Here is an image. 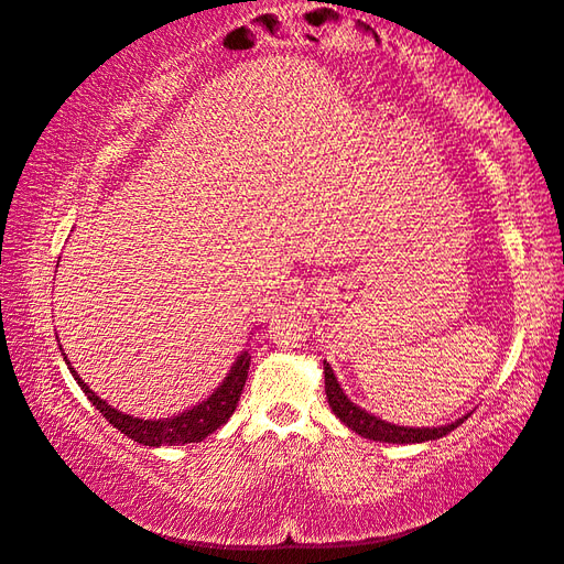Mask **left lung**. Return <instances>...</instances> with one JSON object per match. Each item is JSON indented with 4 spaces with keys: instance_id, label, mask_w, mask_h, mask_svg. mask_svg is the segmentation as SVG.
<instances>
[{
    "instance_id": "8db88e82",
    "label": "left lung",
    "mask_w": 564,
    "mask_h": 564,
    "mask_svg": "<svg viewBox=\"0 0 564 564\" xmlns=\"http://www.w3.org/2000/svg\"><path fill=\"white\" fill-rule=\"evenodd\" d=\"M324 391H327V399H329V406L332 411L337 413V419L341 423H347V426L359 433L364 438H371V441H381V443H426V441H436L443 438L446 433H451L453 429H458L463 421L468 416H463L458 421L448 423V426H438V429H409V426H397V423H389V421H381L373 416V413H367L364 409H359L357 403H351L347 399V393L341 391L337 377H334V371L327 361H324Z\"/></svg>"
}]
</instances>
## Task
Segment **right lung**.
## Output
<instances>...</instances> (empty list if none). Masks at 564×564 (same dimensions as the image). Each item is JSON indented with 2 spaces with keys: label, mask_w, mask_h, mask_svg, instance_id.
I'll use <instances>...</instances> for the list:
<instances>
[{
  "label": "right lung",
  "mask_w": 564,
  "mask_h": 564,
  "mask_svg": "<svg viewBox=\"0 0 564 564\" xmlns=\"http://www.w3.org/2000/svg\"><path fill=\"white\" fill-rule=\"evenodd\" d=\"M64 361L68 364L66 357ZM247 369H250V354L242 351L240 357L235 359L230 373L223 379L220 387H217L203 403H197L191 411L177 413L173 419L143 421L108 406L104 399H98L96 393L78 379V373L72 369V364H68V371H72V377L76 379L78 387H82L88 401L98 409V413H101L113 429L126 433V436L133 438L135 443H143V446H181V443H197L210 436L213 431L220 429L223 423L232 416L247 381Z\"/></svg>",
  "instance_id": "right-lung-1"
}]
</instances>
